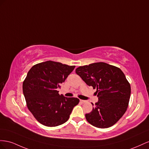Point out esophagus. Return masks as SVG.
Wrapping results in <instances>:
<instances>
[{
  "label": "esophagus",
  "instance_id": "34e87169",
  "mask_svg": "<svg viewBox=\"0 0 149 149\" xmlns=\"http://www.w3.org/2000/svg\"><path fill=\"white\" fill-rule=\"evenodd\" d=\"M80 102H81L82 104H84V103H86V100H80Z\"/></svg>",
  "mask_w": 149,
  "mask_h": 149
}]
</instances>
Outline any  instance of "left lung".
Masks as SVG:
<instances>
[{
  "label": "left lung",
  "instance_id": "1",
  "mask_svg": "<svg viewBox=\"0 0 149 149\" xmlns=\"http://www.w3.org/2000/svg\"><path fill=\"white\" fill-rule=\"evenodd\" d=\"M75 72L88 86L97 88L99 100L86 114L87 122L102 129L113 125L126 112L130 97V84L123 72L107 63L97 62L80 66Z\"/></svg>",
  "mask_w": 149,
  "mask_h": 149
}]
</instances>
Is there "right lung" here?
Wrapping results in <instances>:
<instances>
[{
  "instance_id": "right-lung-1",
  "label": "right lung",
  "mask_w": 149,
  "mask_h": 149,
  "mask_svg": "<svg viewBox=\"0 0 149 149\" xmlns=\"http://www.w3.org/2000/svg\"><path fill=\"white\" fill-rule=\"evenodd\" d=\"M75 66L46 61L33 65L23 82L28 109L42 125L56 127L68 120L79 99L59 95L57 88Z\"/></svg>"
}]
</instances>
